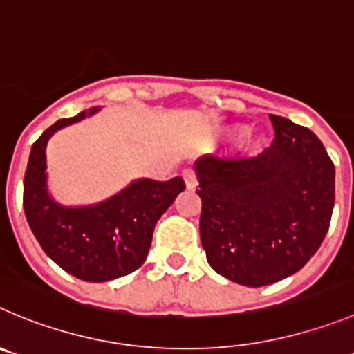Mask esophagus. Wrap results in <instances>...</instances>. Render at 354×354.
I'll return each mask as SVG.
<instances>
[{"mask_svg":"<svg viewBox=\"0 0 354 354\" xmlns=\"http://www.w3.org/2000/svg\"><path fill=\"white\" fill-rule=\"evenodd\" d=\"M183 180H185V185H187V188H190V190L197 187V176L192 169L183 171Z\"/></svg>","mask_w":354,"mask_h":354,"instance_id":"1","label":"esophagus"}]
</instances>
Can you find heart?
<instances>
[{
    "mask_svg": "<svg viewBox=\"0 0 354 354\" xmlns=\"http://www.w3.org/2000/svg\"><path fill=\"white\" fill-rule=\"evenodd\" d=\"M260 143H262V141L259 140V138H248L246 141H244V150H255V148H259L260 147Z\"/></svg>",
    "mask_w": 354,
    "mask_h": 354,
    "instance_id": "b5f03b06",
    "label": "heart"
}]
</instances>
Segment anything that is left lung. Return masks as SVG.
Instances as JSON below:
<instances>
[{"label": "left lung", "mask_w": 354, "mask_h": 354, "mask_svg": "<svg viewBox=\"0 0 354 354\" xmlns=\"http://www.w3.org/2000/svg\"><path fill=\"white\" fill-rule=\"evenodd\" d=\"M274 141L257 157L196 162L207 263L244 286L272 285L318 252L335 203V167L315 132L269 115Z\"/></svg>", "instance_id": "8db88e82"}]
</instances>
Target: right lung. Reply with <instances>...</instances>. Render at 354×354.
Masks as SVG:
<instances>
[{
    "label": "right lung",
    "instance_id": "1",
    "mask_svg": "<svg viewBox=\"0 0 354 354\" xmlns=\"http://www.w3.org/2000/svg\"><path fill=\"white\" fill-rule=\"evenodd\" d=\"M62 118L35 141L24 176V211L36 241L61 269L88 283L127 276L143 266L158 218L185 190L183 178L132 181L92 206H62L48 194L47 143L59 129L97 113Z\"/></svg>",
    "mask_w": 354,
    "mask_h": 354
}]
</instances>
